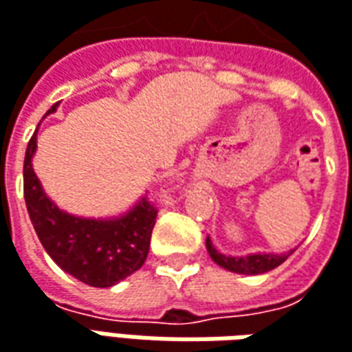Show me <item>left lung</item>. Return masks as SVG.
<instances>
[{
    "mask_svg": "<svg viewBox=\"0 0 352 352\" xmlns=\"http://www.w3.org/2000/svg\"><path fill=\"white\" fill-rule=\"evenodd\" d=\"M206 248H208V253H210L211 259L217 263L219 267L230 270V272H238V274H263V272H269V270L276 269L278 265H282L292 255V252L282 253V255L253 253V255H245V257L223 255V253L213 248L210 236L206 240Z\"/></svg>",
    "mask_w": 352,
    "mask_h": 352,
    "instance_id": "8db88e82",
    "label": "left lung"
}]
</instances>
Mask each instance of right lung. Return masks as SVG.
<instances>
[{
	"instance_id": "1",
	"label": "right lung",
	"mask_w": 352,
	"mask_h": 352,
	"mask_svg": "<svg viewBox=\"0 0 352 352\" xmlns=\"http://www.w3.org/2000/svg\"><path fill=\"white\" fill-rule=\"evenodd\" d=\"M55 110L53 104L47 114ZM36 146L34 133L24 156V200L36 234L51 259L93 287L114 286L141 269L156 225V206L142 196L133 210L116 219H83L60 211L34 173L32 156Z\"/></svg>"
}]
</instances>
